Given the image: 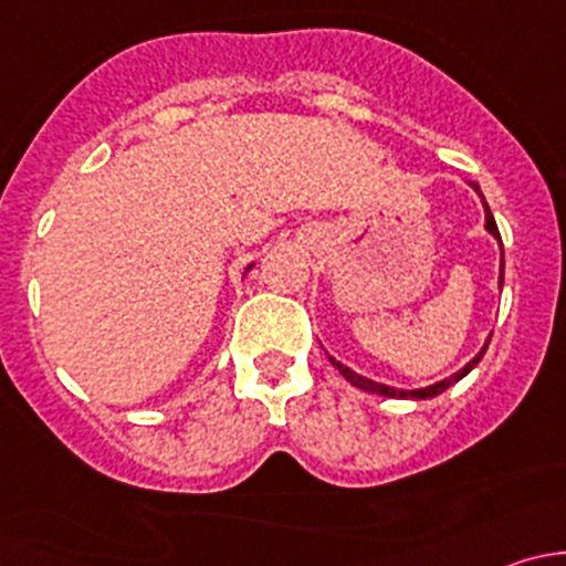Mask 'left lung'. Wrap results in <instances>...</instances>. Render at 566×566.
I'll return each instance as SVG.
<instances>
[{
  "label": "left lung",
  "instance_id": "obj_1",
  "mask_svg": "<svg viewBox=\"0 0 566 566\" xmlns=\"http://www.w3.org/2000/svg\"><path fill=\"white\" fill-rule=\"evenodd\" d=\"M471 188L479 193V197H482V191H479L476 182H471ZM482 205H484V230H488L490 235H493L495 241L501 243V232H499V227H495V219H493V213H490V208H488V202H484V197H482ZM499 284H504V249H501V279H499ZM484 350H488V345H484L482 350H479L476 356H473L471 361H468L465 367L460 369V373H454L452 378H443V380H438V384L424 386V389H394V386L378 384V380H369V378H364V375L353 373L350 367H345V364H339V361H336V358H331V364H334V367L339 369L342 375H345V380H350L353 386H358V389H364V391L380 394V397H397V399H408V397H410V399H430V397H438V394L447 391L449 386H454V384H458V380L465 378V375L471 373V369L476 367L479 361H482Z\"/></svg>",
  "mask_w": 566,
  "mask_h": 566
}]
</instances>
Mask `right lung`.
<instances>
[{
  "label": "right lung",
  "instance_id": "add662e5",
  "mask_svg": "<svg viewBox=\"0 0 566 566\" xmlns=\"http://www.w3.org/2000/svg\"><path fill=\"white\" fill-rule=\"evenodd\" d=\"M249 268H251V265H249ZM249 268H247V271H249Z\"/></svg>",
  "mask_w": 566,
  "mask_h": 566
}]
</instances>
